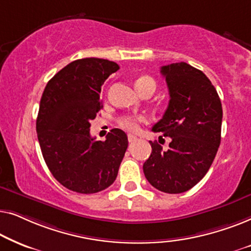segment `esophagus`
Returning a JSON list of instances; mask_svg holds the SVG:
<instances>
[{"label": "esophagus", "mask_w": 251, "mask_h": 251, "mask_svg": "<svg viewBox=\"0 0 251 251\" xmlns=\"http://www.w3.org/2000/svg\"><path fill=\"white\" fill-rule=\"evenodd\" d=\"M128 140H129V143H133V142H136V140H137V137L135 135H132V133H129Z\"/></svg>", "instance_id": "esophagus-1"}]
</instances>
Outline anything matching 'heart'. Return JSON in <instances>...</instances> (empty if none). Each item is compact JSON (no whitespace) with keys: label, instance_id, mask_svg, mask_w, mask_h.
I'll return each instance as SVG.
<instances>
[{"label":"heart","instance_id":"heart-1","mask_svg":"<svg viewBox=\"0 0 251 251\" xmlns=\"http://www.w3.org/2000/svg\"><path fill=\"white\" fill-rule=\"evenodd\" d=\"M136 88L139 92H142L144 89L146 88H153L155 90V81L151 76H140L136 80ZM146 118L143 115H125L119 119V125L122 126L123 129L126 130H136L138 128L139 123L145 122Z\"/></svg>","mask_w":251,"mask_h":251}]
</instances>
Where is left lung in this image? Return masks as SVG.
<instances>
[{
    "label": "left lung",
    "mask_w": 251,
    "mask_h": 251,
    "mask_svg": "<svg viewBox=\"0 0 251 251\" xmlns=\"http://www.w3.org/2000/svg\"><path fill=\"white\" fill-rule=\"evenodd\" d=\"M161 74L166 77L170 100L152 131L170 137L171 142L167 151L150 142L152 153L143 170L156 190L178 194L191 190L208 173L221 144L223 109L203 72L186 63H175L161 67Z\"/></svg>",
    "instance_id": "left-lung-1"
}]
</instances>
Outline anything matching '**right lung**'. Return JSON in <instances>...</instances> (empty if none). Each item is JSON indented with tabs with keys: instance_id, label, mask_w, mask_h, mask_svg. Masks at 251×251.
I'll use <instances>...</instances> for the list:
<instances>
[{
	"instance_id": "add662e5",
	"label": "right lung",
	"mask_w": 251,
	"mask_h": 251,
	"mask_svg": "<svg viewBox=\"0 0 251 251\" xmlns=\"http://www.w3.org/2000/svg\"><path fill=\"white\" fill-rule=\"evenodd\" d=\"M119 68L100 58L74 60L43 91L36 119L43 159L52 176L73 192L97 193L118 176L128 137L121 129H112L105 142L96 140L90 121L102 108L101 85Z\"/></svg>"
}]
</instances>
